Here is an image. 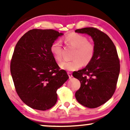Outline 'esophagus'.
Returning a JSON list of instances; mask_svg holds the SVG:
<instances>
[{
    "instance_id": "1",
    "label": "esophagus",
    "mask_w": 130,
    "mask_h": 130,
    "mask_svg": "<svg viewBox=\"0 0 130 130\" xmlns=\"http://www.w3.org/2000/svg\"><path fill=\"white\" fill-rule=\"evenodd\" d=\"M68 76H69V78H70V79H71V77H73L72 73H71V72H68Z\"/></svg>"
}]
</instances>
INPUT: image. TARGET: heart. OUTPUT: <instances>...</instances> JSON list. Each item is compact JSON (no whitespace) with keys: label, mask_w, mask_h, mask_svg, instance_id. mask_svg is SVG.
<instances>
[{"label":"heart","mask_w":130,"mask_h":130,"mask_svg":"<svg viewBox=\"0 0 130 130\" xmlns=\"http://www.w3.org/2000/svg\"><path fill=\"white\" fill-rule=\"evenodd\" d=\"M65 41L68 46L75 48L71 61H62L60 67L62 69L73 71L79 69L84 65L90 63L95 54V46L89 41L87 37L77 33H71L65 37ZM51 53L56 60L62 59V46L60 41H54L51 45Z\"/></svg>","instance_id":"b5f03b06"}]
</instances>
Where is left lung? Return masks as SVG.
Listing matches in <instances>:
<instances>
[{
    "label": "left lung",
    "instance_id": "1",
    "mask_svg": "<svg viewBox=\"0 0 130 130\" xmlns=\"http://www.w3.org/2000/svg\"><path fill=\"white\" fill-rule=\"evenodd\" d=\"M75 32L90 35L95 46V56L90 63L84 69L73 73L80 83L76 98L87 108H97L114 95L120 73V60L114 43L105 33L93 27Z\"/></svg>",
    "mask_w": 130,
    "mask_h": 130
}]
</instances>
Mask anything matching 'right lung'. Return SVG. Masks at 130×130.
<instances>
[{
	"label": "right lung",
	"instance_id": "add662e5",
	"mask_svg": "<svg viewBox=\"0 0 130 130\" xmlns=\"http://www.w3.org/2000/svg\"><path fill=\"white\" fill-rule=\"evenodd\" d=\"M62 33L53 29L30 30L18 41L10 71L19 98L31 108L46 111L55 105L57 90L69 78L51 53Z\"/></svg>",
	"mask_w": 130,
	"mask_h": 130
}]
</instances>
